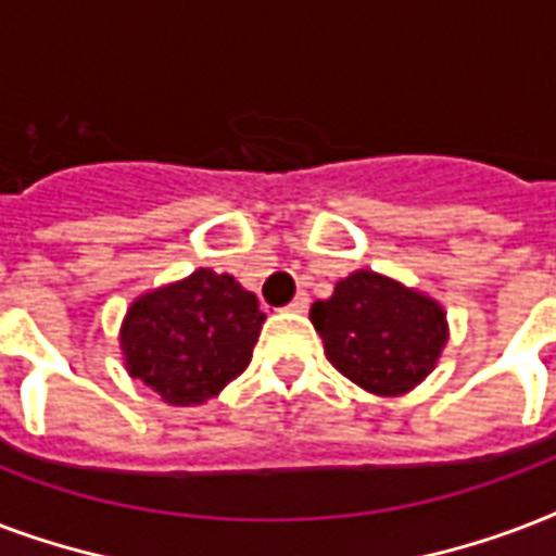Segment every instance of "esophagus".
I'll return each instance as SVG.
<instances>
[{
	"label": "esophagus",
	"mask_w": 556,
	"mask_h": 556,
	"mask_svg": "<svg viewBox=\"0 0 556 556\" xmlns=\"http://www.w3.org/2000/svg\"><path fill=\"white\" fill-rule=\"evenodd\" d=\"M307 307H309V295L307 292H299V295H295V299L290 301V313H307Z\"/></svg>",
	"instance_id": "esophagus-1"
}]
</instances>
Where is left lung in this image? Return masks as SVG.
<instances>
[{"label": "left lung", "mask_w": 556, "mask_h": 556, "mask_svg": "<svg viewBox=\"0 0 556 556\" xmlns=\"http://www.w3.org/2000/svg\"><path fill=\"white\" fill-rule=\"evenodd\" d=\"M330 365L359 389L397 397L432 371L446 345V313L424 292L356 269L309 307Z\"/></svg>", "instance_id": "8db88e82"}]
</instances>
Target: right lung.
<instances>
[{
  "instance_id": "1",
  "label": "right lung",
  "mask_w": 556,
  "mask_h": 556,
  "mask_svg": "<svg viewBox=\"0 0 556 556\" xmlns=\"http://www.w3.org/2000/svg\"><path fill=\"white\" fill-rule=\"evenodd\" d=\"M264 318L231 275L197 269L132 301L124 365L170 406H200L247 371Z\"/></svg>"
}]
</instances>
